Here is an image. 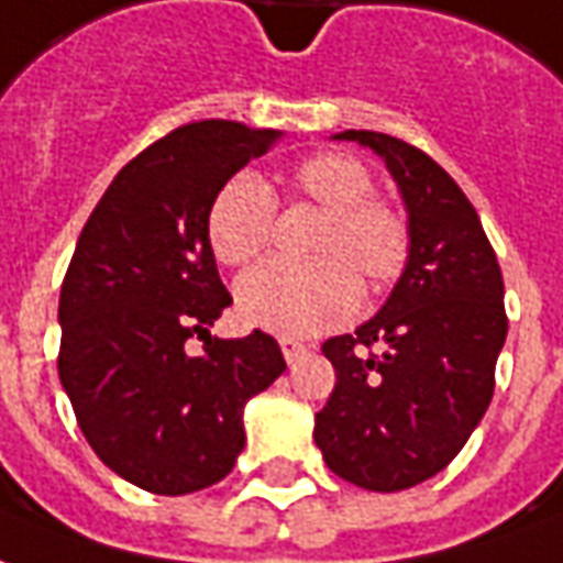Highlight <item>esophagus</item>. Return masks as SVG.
<instances>
[{
  "label": "esophagus",
  "instance_id": "1",
  "mask_svg": "<svg viewBox=\"0 0 563 563\" xmlns=\"http://www.w3.org/2000/svg\"><path fill=\"white\" fill-rule=\"evenodd\" d=\"M278 344H282V354H285L287 363H297L299 356L309 351V347L299 342V339H290V335H285V339H282V342H278Z\"/></svg>",
  "mask_w": 563,
  "mask_h": 563
}]
</instances>
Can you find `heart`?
I'll return each mask as SVG.
<instances>
[{"instance_id": "b5f03b06", "label": "heart", "mask_w": 563, "mask_h": 563, "mask_svg": "<svg viewBox=\"0 0 563 563\" xmlns=\"http://www.w3.org/2000/svg\"><path fill=\"white\" fill-rule=\"evenodd\" d=\"M287 197L323 209L311 236V264L266 261L236 285L240 314L278 335H314L347 321L360 283L377 294L411 257V221L387 197L372 195L375 176L347 152H321L287 174ZM276 228V200L254 174H233L207 209L209 252L224 266L261 257Z\"/></svg>"}]
</instances>
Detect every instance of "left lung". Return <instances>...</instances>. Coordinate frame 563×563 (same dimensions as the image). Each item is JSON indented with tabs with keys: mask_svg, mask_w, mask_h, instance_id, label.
Here are the masks:
<instances>
[{
	"mask_svg": "<svg viewBox=\"0 0 563 563\" xmlns=\"http://www.w3.org/2000/svg\"><path fill=\"white\" fill-rule=\"evenodd\" d=\"M335 137L387 162L411 257L372 321L323 342L335 387L314 417V444L360 489H411L453 462L489 408L507 339L504 276L477 209L434 158L380 131Z\"/></svg>",
	"mask_w": 563,
	"mask_h": 563,
	"instance_id": "obj_1",
	"label": "left lung"
}]
</instances>
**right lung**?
I'll list each match as a JSON object with an SVG mask.
<instances>
[{"label": "right lung", "mask_w": 563, "mask_h": 563, "mask_svg": "<svg viewBox=\"0 0 563 563\" xmlns=\"http://www.w3.org/2000/svg\"><path fill=\"white\" fill-rule=\"evenodd\" d=\"M278 131L179 125L131 158L84 224L59 294V380L96 455L152 495L207 489L245 446L242 408L285 372L273 335L216 339L233 297L207 209ZM205 342L200 355L187 339Z\"/></svg>", "instance_id": "1"}]
</instances>
